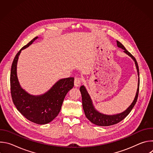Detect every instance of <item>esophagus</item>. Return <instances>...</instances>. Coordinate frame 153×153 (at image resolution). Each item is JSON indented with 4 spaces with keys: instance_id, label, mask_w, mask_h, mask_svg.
Returning a JSON list of instances; mask_svg holds the SVG:
<instances>
[{
    "instance_id": "34e87169",
    "label": "esophagus",
    "mask_w": 153,
    "mask_h": 153,
    "mask_svg": "<svg viewBox=\"0 0 153 153\" xmlns=\"http://www.w3.org/2000/svg\"><path fill=\"white\" fill-rule=\"evenodd\" d=\"M82 83V79L80 77H76L74 79V86L76 87H79Z\"/></svg>"
}]
</instances>
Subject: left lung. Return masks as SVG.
I'll return each instance as SVG.
<instances>
[{
	"label": "left lung",
	"mask_w": 153,
	"mask_h": 153,
	"mask_svg": "<svg viewBox=\"0 0 153 153\" xmlns=\"http://www.w3.org/2000/svg\"><path fill=\"white\" fill-rule=\"evenodd\" d=\"M117 44L118 47L122 48L124 50V52L126 53L128 55H129L130 57H131L132 59L135 61L136 63V66L137 70V73L139 77V66H138V63L135 59V57L131 54L125 48V47L122 44V43L117 41ZM139 84H140V79L139 77L138 80V87H137V90L136 92V94L134 98V100H133V103H131L126 110H125L124 112L118 114L116 115H113V116H107L103 114H101L97 111L93 107V105L92 104V102L91 100V98L88 94V93H87L85 88L84 86H81L80 88V91L82 94V106H83V109L85 113V114L86 117V118L88 119L90 122H91L93 123L99 125V126H110L113 125L114 124H116L120 121H122L123 119H124L131 112V111L132 110V109L133 108L134 106L135 105L137 98H138V95H139Z\"/></svg>",
	"instance_id": "8db88e82"
}]
</instances>
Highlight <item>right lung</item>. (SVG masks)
I'll list each match as a JSON object with an SVG mask.
<instances>
[{
    "label": "right lung",
    "instance_id": "add662e5",
    "mask_svg": "<svg viewBox=\"0 0 153 153\" xmlns=\"http://www.w3.org/2000/svg\"><path fill=\"white\" fill-rule=\"evenodd\" d=\"M33 39L16 54L11 65L10 88L13 102L17 110L30 121L40 125L51 122L59 114L64 98L74 86V78L68 77L59 80L47 93L40 96H30L21 88L18 82L16 67L21 50L36 39Z\"/></svg>",
    "mask_w": 153,
    "mask_h": 153
}]
</instances>
